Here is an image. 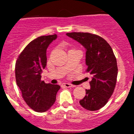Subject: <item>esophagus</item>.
<instances>
[{"instance_id": "34e87169", "label": "esophagus", "mask_w": 134, "mask_h": 134, "mask_svg": "<svg viewBox=\"0 0 134 134\" xmlns=\"http://www.w3.org/2000/svg\"><path fill=\"white\" fill-rule=\"evenodd\" d=\"M62 86L63 87H66V88H72V87H74V85H71V84L69 83H63L62 85Z\"/></svg>"}]
</instances>
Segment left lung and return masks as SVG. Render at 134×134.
Listing matches in <instances>:
<instances>
[{"label":"left lung","mask_w":134,"mask_h":134,"mask_svg":"<svg viewBox=\"0 0 134 134\" xmlns=\"http://www.w3.org/2000/svg\"><path fill=\"white\" fill-rule=\"evenodd\" d=\"M66 35L86 49V72L92 75L90 89L79 101L88 111L100 109L108 102L115 87L118 76L117 60L110 45L99 35L89 33L72 32Z\"/></svg>","instance_id":"left-lung-1"}]
</instances>
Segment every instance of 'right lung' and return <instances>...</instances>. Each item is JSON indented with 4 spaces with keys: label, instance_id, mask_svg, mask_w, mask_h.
Instances as JSON below:
<instances>
[{
    "label": "right lung",
    "instance_id": "obj_1",
    "mask_svg": "<svg viewBox=\"0 0 134 134\" xmlns=\"http://www.w3.org/2000/svg\"><path fill=\"white\" fill-rule=\"evenodd\" d=\"M57 35L39 37L31 41L19 55L15 64V78L23 99L37 112H45L55 101L60 88L58 85L46 84L41 73L47 64L46 50Z\"/></svg>",
    "mask_w": 134,
    "mask_h": 134
}]
</instances>
